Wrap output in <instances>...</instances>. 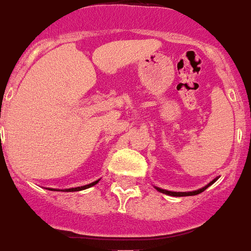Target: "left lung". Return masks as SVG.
<instances>
[{"label": "left lung", "instance_id": "1", "mask_svg": "<svg viewBox=\"0 0 251 251\" xmlns=\"http://www.w3.org/2000/svg\"><path fill=\"white\" fill-rule=\"evenodd\" d=\"M218 177H216V178H213L212 181L209 182V184H206L205 186H202V188H200V189H196V190H192V192H171V190H167V189H161V188H157V186H154L156 189L159 190L160 193H164V195H168V196H173V197H184V196H196L199 195V193H201V192H204L208 186H210L212 184H214V182L217 181Z\"/></svg>", "mask_w": 251, "mask_h": 251}]
</instances>
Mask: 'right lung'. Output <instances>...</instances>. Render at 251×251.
Segmentation results:
<instances>
[{"label": "right lung", "mask_w": 251, "mask_h": 251, "mask_svg": "<svg viewBox=\"0 0 251 251\" xmlns=\"http://www.w3.org/2000/svg\"><path fill=\"white\" fill-rule=\"evenodd\" d=\"M98 182H99V180L91 182V184H87V185L78 186V188H70V189H63L62 192H78V190H83V189H87V188H91V186H94L95 184H98ZM49 189H50V190H58V189H52V188H49Z\"/></svg>", "instance_id": "add662e5"}]
</instances>
